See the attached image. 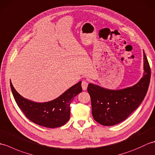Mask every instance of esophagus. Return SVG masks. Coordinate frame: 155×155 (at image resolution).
Returning a JSON list of instances; mask_svg holds the SVG:
<instances>
[{"mask_svg": "<svg viewBox=\"0 0 155 155\" xmlns=\"http://www.w3.org/2000/svg\"><path fill=\"white\" fill-rule=\"evenodd\" d=\"M88 87V83L86 81H82V88H83V91H86Z\"/></svg>", "mask_w": 155, "mask_h": 155, "instance_id": "obj_1", "label": "esophagus"}]
</instances>
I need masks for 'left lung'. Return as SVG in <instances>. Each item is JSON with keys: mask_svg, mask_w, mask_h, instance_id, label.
<instances>
[{"mask_svg": "<svg viewBox=\"0 0 155 155\" xmlns=\"http://www.w3.org/2000/svg\"><path fill=\"white\" fill-rule=\"evenodd\" d=\"M143 76L137 84L122 89L112 90L89 83L92 114L104 126H113L126 120L139 107L146 96L150 79V68L143 51Z\"/></svg>", "mask_w": 155, "mask_h": 155, "instance_id": "8db88e82", "label": "left lung"}]
</instances>
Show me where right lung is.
<instances>
[{
	"instance_id": "right-lung-1",
	"label": "right lung",
	"mask_w": 155,
	"mask_h": 155,
	"mask_svg": "<svg viewBox=\"0 0 155 155\" xmlns=\"http://www.w3.org/2000/svg\"><path fill=\"white\" fill-rule=\"evenodd\" d=\"M11 88L16 104L29 120L40 126L52 128L61 127L69 120L70 104L82 92L80 81L55 99L37 103L22 97L15 89L11 82Z\"/></svg>"
}]
</instances>
